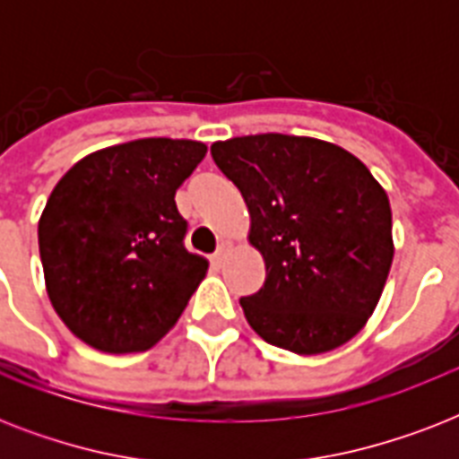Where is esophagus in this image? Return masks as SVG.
Here are the masks:
<instances>
[{
	"label": "esophagus",
	"instance_id": "1",
	"mask_svg": "<svg viewBox=\"0 0 459 459\" xmlns=\"http://www.w3.org/2000/svg\"><path fill=\"white\" fill-rule=\"evenodd\" d=\"M230 250H233V243H229V240H223V243L219 245V250H216V255H214L216 264H221L223 259H226L230 255Z\"/></svg>",
	"mask_w": 459,
	"mask_h": 459
}]
</instances>
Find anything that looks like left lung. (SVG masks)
<instances>
[{
    "instance_id": "1",
    "label": "left lung",
    "mask_w": 459,
    "mask_h": 459,
    "mask_svg": "<svg viewBox=\"0 0 459 459\" xmlns=\"http://www.w3.org/2000/svg\"><path fill=\"white\" fill-rule=\"evenodd\" d=\"M250 214L262 290L240 298L259 338L321 355L364 328L393 264L388 195L348 150L305 135H243L212 145Z\"/></svg>"
}]
</instances>
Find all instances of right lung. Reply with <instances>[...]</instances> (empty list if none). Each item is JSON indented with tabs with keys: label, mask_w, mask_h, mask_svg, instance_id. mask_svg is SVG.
Returning a JSON list of instances; mask_svg holds the SVG:
<instances>
[{
	"label": "right lung",
	"mask_w": 459,
	"mask_h": 459,
	"mask_svg": "<svg viewBox=\"0 0 459 459\" xmlns=\"http://www.w3.org/2000/svg\"><path fill=\"white\" fill-rule=\"evenodd\" d=\"M204 154L197 140H131L82 157L54 186L38 223L47 295L90 348H152L207 276L173 200Z\"/></svg>",
	"instance_id": "add662e5"
}]
</instances>
